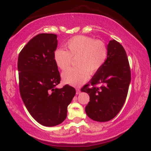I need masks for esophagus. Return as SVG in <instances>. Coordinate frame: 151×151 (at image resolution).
<instances>
[{
  "instance_id": "1",
  "label": "esophagus",
  "mask_w": 151,
  "mask_h": 151,
  "mask_svg": "<svg viewBox=\"0 0 151 151\" xmlns=\"http://www.w3.org/2000/svg\"><path fill=\"white\" fill-rule=\"evenodd\" d=\"M80 88H76V94H77V95L80 94Z\"/></svg>"
}]
</instances>
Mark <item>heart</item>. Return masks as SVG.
<instances>
[{
    "instance_id": "1",
    "label": "heart",
    "mask_w": 151,
    "mask_h": 151,
    "mask_svg": "<svg viewBox=\"0 0 151 151\" xmlns=\"http://www.w3.org/2000/svg\"><path fill=\"white\" fill-rule=\"evenodd\" d=\"M67 51L58 49L53 58L58 67L66 70L76 59L77 67L71 68L62 74L63 82L72 86H79L102 69L108 58V48L104 41L86 36H74L66 42Z\"/></svg>"
}]
</instances>
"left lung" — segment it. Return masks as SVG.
<instances>
[{"instance_id":"1","label":"left lung","mask_w":151,"mask_h":151,"mask_svg":"<svg viewBox=\"0 0 151 151\" xmlns=\"http://www.w3.org/2000/svg\"><path fill=\"white\" fill-rule=\"evenodd\" d=\"M107 48L108 58L104 65L81 88L90 97L85 108L86 115L93 120L102 122L114 118L120 111L131 79L129 60L122 45L112 40Z\"/></svg>"}]
</instances>
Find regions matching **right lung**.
Returning a JSON list of instances; mask_svg holds the SVG:
<instances>
[{
  "instance_id": "right-lung-1",
  "label": "right lung",
  "mask_w": 151,
  "mask_h": 151,
  "mask_svg": "<svg viewBox=\"0 0 151 151\" xmlns=\"http://www.w3.org/2000/svg\"><path fill=\"white\" fill-rule=\"evenodd\" d=\"M57 35L40 34L29 41L18 58L19 89L31 115L45 127L58 125L67 117L76 89L66 84L55 87L60 75L54 61Z\"/></svg>"
}]
</instances>
